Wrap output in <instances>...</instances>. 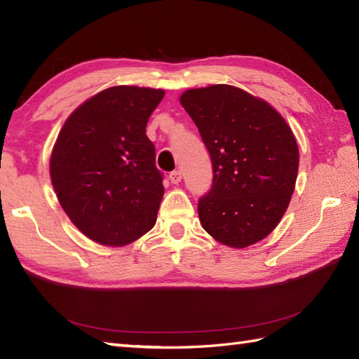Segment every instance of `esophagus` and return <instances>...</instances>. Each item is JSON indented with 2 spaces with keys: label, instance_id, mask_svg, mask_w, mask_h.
<instances>
[{
  "label": "esophagus",
  "instance_id": "obj_1",
  "mask_svg": "<svg viewBox=\"0 0 359 359\" xmlns=\"http://www.w3.org/2000/svg\"><path fill=\"white\" fill-rule=\"evenodd\" d=\"M170 180L171 184H179V182L182 180V172L179 170H174L170 172Z\"/></svg>",
  "mask_w": 359,
  "mask_h": 359
}]
</instances>
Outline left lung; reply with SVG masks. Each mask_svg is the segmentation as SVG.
Listing matches in <instances>:
<instances>
[{"instance_id": "8db88e82", "label": "left lung", "mask_w": 359, "mask_h": 359, "mask_svg": "<svg viewBox=\"0 0 359 359\" xmlns=\"http://www.w3.org/2000/svg\"><path fill=\"white\" fill-rule=\"evenodd\" d=\"M180 103L212 163L211 189L197 203L205 231L233 248L262 241L294 191L299 149L292 129L262 98L230 85L189 89Z\"/></svg>"}]
</instances>
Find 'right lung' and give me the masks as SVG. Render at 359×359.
<instances>
[{"label": "right lung", "instance_id": "1", "mask_svg": "<svg viewBox=\"0 0 359 359\" xmlns=\"http://www.w3.org/2000/svg\"><path fill=\"white\" fill-rule=\"evenodd\" d=\"M165 90L114 86L80 104L60 131L50 180L79 230L102 245L121 247L156 224L163 174L147 135Z\"/></svg>", "mask_w": 359, "mask_h": 359}]
</instances>
